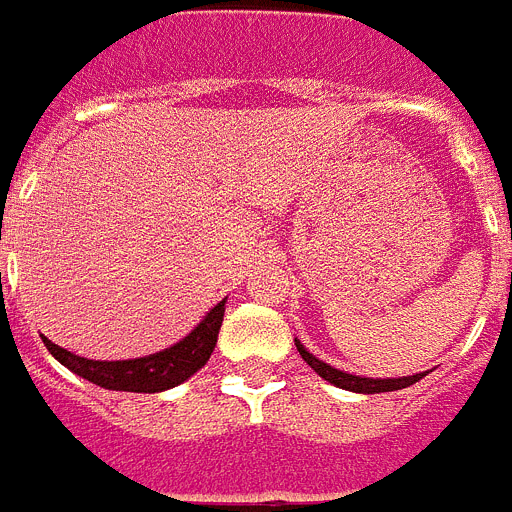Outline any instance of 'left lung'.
Instances as JSON below:
<instances>
[{
	"mask_svg": "<svg viewBox=\"0 0 512 512\" xmlns=\"http://www.w3.org/2000/svg\"><path fill=\"white\" fill-rule=\"evenodd\" d=\"M296 351L302 354L304 362L315 369L322 380H328L330 385H336V388L354 390V393H390V390L409 388V385H414V382H419L424 375H427V372H419V375H409V377H388V380H380V377H377V380H372V377L349 375V372H341V369L330 367V364H325L322 359L309 354L299 341H296Z\"/></svg>",
	"mask_w": 512,
	"mask_h": 512,
	"instance_id": "left-lung-1",
	"label": "left lung"
}]
</instances>
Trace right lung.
Instances as JSON below:
<instances>
[{
  "label": "right lung",
  "mask_w": 512,
  "mask_h": 512,
  "mask_svg": "<svg viewBox=\"0 0 512 512\" xmlns=\"http://www.w3.org/2000/svg\"><path fill=\"white\" fill-rule=\"evenodd\" d=\"M226 299L210 309L203 322L192 330L190 336L158 351V354L140 356V359H122V362H96L85 359L72 351L62 349L44 336L46 349L59 364L80 375L83 380L101 385L106 390H124V393H161V390L176 388L184 380H190L197 369H203L216 349L218 330H221Z\"/></svg>",
  "instance_id": "add662e5"
}]
</instances>
